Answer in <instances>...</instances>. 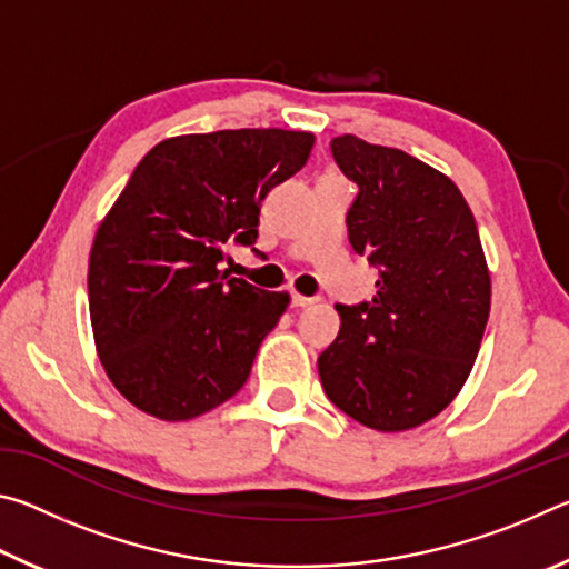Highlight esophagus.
<instances>
[{"instance_id":"1","label":"esophagus","mask_w":569,"mask_h":569,"mask_svg":"<svg viewBox=\"0 0 569 569\" xmlns=\"http://www.w3.org/2000/svg\"><path fill=\"white\" fill-rule=\"evenodd\" d=\"M319 301V298H313V296H301V293H291V303L296 306V308H306V306H311V303H316Z\"/></svg>"}]
</instances>
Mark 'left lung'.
I'll return each mask as SVG.
<instances>
[{
    "label": "left lung",
    "mask_w": 569,
    "mask_h": 569,
    "mask_svg": "<svg viewBox=\"0 0 569 569\" xmlns=\"http://www.w3.org/2000/svg\"><path fill=\"white\" fill-rule=\"evenodd\" d=\"M331 152L359 186L346 226L379 281L373 301L336 306L341 329L319 377L363 427L413 429L449 407L479 353L492 301L479 230L455 182L409 152L356 134Z\"/></svg>",
    "instance_id": "left-lung-1"
}]
</instances>
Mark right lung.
<instances>
[{
	"mask_svg": "<svg viewBox=\"0 0 569 569\" xmlns=\"http://www.w3.org/2000/svg\"><path fill=\"white\" fill-rule=\"evenodd\" d=\"M311 132L218 130L158 142L90 250L98 356L124 399L162 421L220 407L243 387L288 293L220 271L253 246L268 190L296 176Z\"/></svg>",
	"mask_w": 569,
	"mask_h": 569,
	"instance_id": "obj_1",
	"label": "right lung"
}]
</instances>
